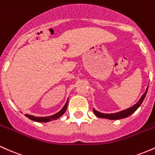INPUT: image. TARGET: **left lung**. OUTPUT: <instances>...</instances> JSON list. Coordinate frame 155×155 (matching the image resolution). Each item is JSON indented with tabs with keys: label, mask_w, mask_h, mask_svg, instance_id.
<instances>
[{
	"label": "left lung",
	"mask_w": 155,
	"mask_h": 155,
	"mask_svg": "<svg viewBox=\"0 0 155 155\" xmlns=\"http://www.w3.org/2000/svg\"><path fill=\"white\" fill-rule=\"evenodd\" d=\"M148 87H149V85L148 87H147V90H146V92L143 94V95L140 97L139 101H138L136 104L133 105V106H131V107L127 108V109H124L123 111L117 112V113L104 114V113H101V112L96 111L95 108H93L94 114H95L97 117H100V118H106V119H108V120H120V119L126 118V117L130 116L133 113H134V112L136 111L138 108H139L140 104H142V102H143V100H144L146 95H147V91H148Z\"/></svg>",
	"instance_id": "1"
}]
</instances>
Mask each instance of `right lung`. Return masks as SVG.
Wrapping results in <instances>:
<instances>
[{
  "instance_id": "add662e5",
  "label": "right lung",
  "mask_w": 155,
  "mask_h": 155,
  "mask_svg": "<svg viewBox=\"0 0 155 155\" xmlns=\"http://www.w3.org/2000/svg\"><path fill=\"white\" fill-rule=\"evenodd\" d=\"M68 98L65 103V104L64 105V106L62 108V109L60 110V111H58V113L54 114L51 115V116H48V117H35L33 116V115H30L26 114H25V116L29 118L30 120L35 121V122H50V121L52 120H58V118H60V117L63 116V115L65 114V111L67 109V106H68Z\"/></svg>"
}]
</instances>
